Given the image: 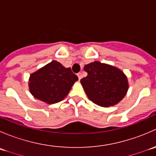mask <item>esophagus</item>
<instances>
[{"mask_svg": "<svg viewBox=\"0 0 156 156\" xmlns=\"http://www.w3.org/2000/svg\"><path fill=\"white\" fill-rule=\"evenodd\" d=\"M77 75H78V79H79V80H81V78H82V73H81V72H79V73H78V74H77Z\"/></svg>", "mask_w": 156, "mask_h": 156, "instance_id": "esophagus-1", "label": "esophagus"}]
</instances>
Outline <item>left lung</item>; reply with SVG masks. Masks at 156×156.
<instances>
[{"label": "left lung", "instance_id": "8db88e82", "mask_svg": "<svg viewBox=\"0 0 156 156\" xmlns=\"http://www.w3.org/2000/svg\"><path fill=\"white\" fill-rule=\"evenodd\" d=\"M84 69L87 76L81 80V85L93 103L108 107L124 98L128 82L120 69L97 61L86 65Z\"/></svg>", "mask_w": 156, "mask_h": 156}]
</instances>
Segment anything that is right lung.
<instances>
[{
  "mask_svg": "<svg viewBox=\"0 0 156 156\" xmlns=\"http://www.w3.org/2000/svg\"><path fill=\"white\" fill-rule=\"evenodd\" d=\"M78 79L70 68L53 60L30 75L29 90L36 99L53 104L66 97Z\"/></svg>",
  "mask_w": 156,
  "mask_h": 156,
  "instance_id": "1",
  "label": "right lung"
}]
</instances>
